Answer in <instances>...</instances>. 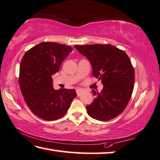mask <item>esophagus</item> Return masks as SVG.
<instances>
[{
  "label": "esophagus",
  "mask_w": 160,
  "mask_h": 160,
  "mask_svg": "<svg viewBox=\"0 0 160 160\" xmlns=\"http://www.w3.org/2000/svg\"><path fill=\"white\" fill-rule=\"evenodd\" d=\"M84 92H85V91H84L83 89H76V92H77V95L78 96H80Z\"/></svg>",
  "instance_id": "34e87169"
}]
</instances>
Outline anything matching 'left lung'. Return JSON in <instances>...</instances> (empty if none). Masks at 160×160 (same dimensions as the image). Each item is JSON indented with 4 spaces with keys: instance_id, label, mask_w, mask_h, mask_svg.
<instances>
[{
    "instance_id": "obj_1",
    "label": "left lung",
    "mask_w": 160,
    "mask_h": 160,
    "mask_svg": "<svg viewBox=\"0 0 160 160\" xmlns=\"http://www.w3.org/2000/svg\"><path fill=\"white\" fill-rule=\"evenodd\" d=\"M80 53L89 60L92 75L101 80L103 90L93 103L87 106L90 117L108 121L124 111L134 87V68L126 52L109 44L75 45Z\"/></svg>"
}]
</instances>
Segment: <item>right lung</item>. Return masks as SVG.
Wrapping results in <instances>:
<instances>
[{
  "mask_svg": "<svg viewBox=\"0 0 160 160\" xmlns=\"http://www.w3.org/2000/svg\"><path fill=\"white\" fill-rule=\"evenodd\" d=\"M69 46L43 42L28 50L20 63L19 84L31 112L45 120L63 117L76 97L75 90L53 88L52 75L72 52Z\"/></svg>",
  "mask_w": 160,
  "mask_h": 160,
  "instance_id": "obj_1",
  "label": "right lung"
}]
</instances>
